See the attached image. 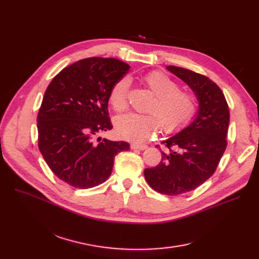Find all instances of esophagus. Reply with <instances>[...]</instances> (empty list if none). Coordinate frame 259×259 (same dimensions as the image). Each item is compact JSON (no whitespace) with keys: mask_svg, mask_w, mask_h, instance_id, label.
<instances>
[{"mask_svg":"<svg viewBox=\"0 0 259 259\" xmlns=\"http://www.w3.org/2000/svg\"><path fill=\"white\" fill-rule=\"evenodd\" d=\"M132 149L134 150H140V151H143V150H146L147 149V145L146 144H141V143H133L131 145Z\"/></svg>","mask_w":259,"mask_h":259,"instance_id":"esophagus-1","label":"esophagus"}]
</instances>
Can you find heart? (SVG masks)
Wrapping results in <instances>:
<instances>
[{
  "instance_id": "1",
  "label": "heart",
  "mask_w": 259,
  "mask_h": 259,
  "mask_svg": "<svg viewBox=\"0 0 259 259\" xmlns=\"http://www.w3.org/2000/svg\"><path fill=\"white\" fill-rule=\"evenodd\" d=\"M142 83L154 95L147 107L150 114L128 113L115 119L116 132L120 137L140 141L150 137L160 125L165 132H174L193 117L197 101L194 94L178 90V83L161 71H151L142 77ZM130 80L119 79L109 92V102L116 112L127 107Z\"/></svg>"
}]
</instances>
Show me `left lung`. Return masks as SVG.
Returning a JSON list of instances; mask_svg holds the SVG:
<instances>
[{
    "label": "left lung",
    "mask_w": 259,
    "mask_h": 259,
    "mask_svg": "<svg viewBox=\"0 0 259 259\" xmlns=\"http://www.w3.org/2000/svg\"><path fill=\"white\" fill-rule=\"evenodd\" d=\"M166 69L190 86L199 104L190 124L162 142L160 163L144 169L152 189L175 196L195 190L214 174L227 147L230 112L223 91L212 80L178 66Z\"/></svg>",
    "instance_id": "left-lung-1"
}]
</instances>
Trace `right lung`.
Listing matches in <instances>:
<instances>
[{
  "mask_svg": "<svg viewBox=\"0 0 259 259\" xmlns=\"http://www.w3.org/2000/svg\"><path fill=\"white\" fill-rule=\"evenodd\" d=\"M130 65L113 58H88L63 68L44 94L38 114L39 150L54 174L69 186L90 189L112 174L125 141L96 136L112 130L109 92Z\"/></svg>",
  "mask_w": 259,
  "mask_h": 259,
  "instance_id": "right-lung-1",
  "label": "right lung"
}]
</instances>
